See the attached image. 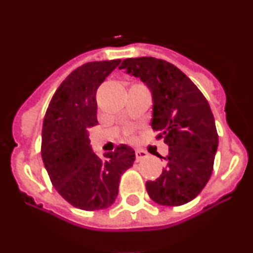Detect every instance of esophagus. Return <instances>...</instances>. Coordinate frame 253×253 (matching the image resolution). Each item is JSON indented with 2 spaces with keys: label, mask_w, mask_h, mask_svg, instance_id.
<instances>
[{
  "label": "esophagus",
  "mask_w": 253,
  "mask_h": 253,
  "mask_svg": "<svg viewBox=\"0 0 253 253\" xmlns=\"http://www.w3.org/2000/svg\"><path fill=\"white\" fill-rule=\"evenodd\" d=\"M148 157V153H147L146 151H143V149H135V160H137V162H139V161L144 160V158Z\"/></svg>",
  "instance_id": "34e87169"
}]
</instances>
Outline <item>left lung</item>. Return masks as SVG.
Listing matches in <instances>:
<instances>
[{"label": "left lung", "mask_w": 253, "mask_h": 253, "mask_svg": "<svg viewBox=\"0 0 253 253\" xmlns=\"http://www.w3.org/2000/svg\"><path fill=\"white\" fill-rule=\"evenodd\" d=\"M120 69L140 78L153 97L152 129L169 146L162 175L147 181L149 198L160 205L178 207L195 199L209 181L218 133L207 99L177 67L153 57L129 58Z\"/></svg>", "instance_id": "8db88e82"}]
</instances>
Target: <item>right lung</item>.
Wrapping results in <instances>:
<instances>
[{
  "instance_id": "add662e5",
  "label": "right lung",
  "mask_w": 253,
  "mask_h": 253,
  "mask_svg": "<svg viewBox=\"0 0 253 253\" xmlns=\"http://www.w3.org/2000/svg\"><path fill=\"white\" fill-rule=\"evenodd\" d=\"M120 59L88 62L64 80L51 97L42 130V158L51 184L71 205L106 209L118 196L120 177L133 166V148L120 144L104 160L93 153L88 128L99 124L96 91Z\"/></svg>"
}]
</instances>
